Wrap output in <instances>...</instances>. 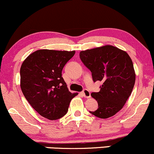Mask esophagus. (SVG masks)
Returning a JSON list of instances; mask_svg holds the SVG:
<instances>
[{"label": "esophagus", "mask_w": 154, "mask_h": 154, "mask_svg": "<svg viewBox=\"0 0 154 154\" xmlns=\"http://www.w3.org/2000/svg\"><path fill=\"white\" fill-rule=\"evenodd\" d=\"M82 93L85 98H91V93H90V91H88V90H84Z\"/></svg>", "instance_id": "esophagus-1"}]
</instances>
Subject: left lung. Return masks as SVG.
I'll return each mask as SVG.
<instances>
[{"mask_svg":"<svg viewBox=\"0 0 154 154\" xmlns=\"http://www.w3.org/2000/svg\"><path fill=\"white\" fill-rule=\"evenodd\" d=\"M79 57L91 70L93 81L103 82L99 92L91 93L98 108L90 112L101 119L115 115L123 108L135 85L131 58L126 51L110 45L81 51Z\"/></svg>","mask_w":154,"mask_h":154,"instance_id":"obj_1","label":"left lung"}]
</instances>
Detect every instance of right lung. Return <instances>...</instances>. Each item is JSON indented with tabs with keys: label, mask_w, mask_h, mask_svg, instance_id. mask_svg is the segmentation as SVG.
<instances>
[{
	"label": "right lung",
	"mask_w": 154,
	"mask_h": 154,
	"mask_svg": "<svg viewBox=\"0 0 154 154\" xmlns=\"http://www.w3.org/2000/svg\"><path fill=\"white\" fill-rule=\"evenodd\" d=\"M75 51L38 50L26 57L20 68V87L31 106L50 120L66 114L78 93L69 91L61 72Z\"/></svg>",
	"instance_id": "add662e5"
}]
</instances>
